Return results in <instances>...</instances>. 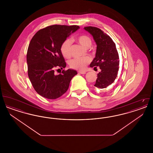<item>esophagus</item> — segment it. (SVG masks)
<instances>
[{"label": "esophagus", "instance_id": "esophagus-1", "mask_svg": "<svg viewBox=\"0 0 153 153\" xmlns=\"http://www.w3.org/2000/svg\"><path fill=\"white\" fill-rule=\"evenodd\" d=\"M78 73H80V74H85L86 72H83V71H78Z\"/></svg>", "mask_w": 153, "mask_h": 153}]
</instances>
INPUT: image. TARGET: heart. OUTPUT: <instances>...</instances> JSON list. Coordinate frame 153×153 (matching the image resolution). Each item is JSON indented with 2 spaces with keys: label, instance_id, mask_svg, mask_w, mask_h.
<instances>
[{
  "label": "heart",
  "instance_id": "1",
  "mask_svg": "<svg viewBox=\"0 0 153 153\" xmlns=\"http://www.w3.org/2000/svg\"><path fill=\"white\" fill-rule=\"evenodd\" d=\"M75 40L85 48H89L92 45V40L87 35L81 34L75 38ZM71 41L69 39H66L60 46L59 51L64 58H68L71 57ZM91 61V59L89 57L73 58L69 62V65L73 69L82 71Z\"/></svg>",
  "mask_w": 153,
  "mask_h": 153
}]
</instances>
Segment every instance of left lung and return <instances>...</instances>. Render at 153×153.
<instances>
[{"mask_svg": "<svg viewBox=\"0 0 153 153\" xmlns=\"http://www.w3.org/2000/svg\"><path fill=\"white\" fill-rule=\"evenodd\" d=\"M84 29L93 36L97 45L96 57L90 66L94 69L100 67L101 71L97 74L94 86L101 91L117 78L119 65L118 52L112 38L102 30L93 26L85 27Z\"/></svg>", "mask_w": 153, "mask_h": 153, "instance_id": "8db88e82", "label": "left lung"}]
</instances>
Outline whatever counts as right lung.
<instances>
[{"label":"right lung","mask_w":153,"mask_h":153,"mask_svg":"<svg viewBox=\"0 0 153 153\" xmlns=\"http://www.w3.org/2000/svg\"><path fill=\"white\" fill-rule=\"evenodd\" d=\"M79 26L54 25L38 30L30 41L27 52V73L35 91L49 99H56L64 95L70 82L77 73L63 69L56 74L55 70L66 67L65 59L59 48L62 42Z\"/></svg>","instance_id":"add662e5"}]
</instances>
